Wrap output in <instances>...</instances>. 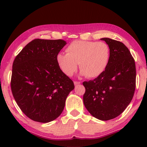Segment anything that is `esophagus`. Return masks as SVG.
I'll return each mask as SVG.
<instances>
[{
	"mask_svg": "<svg viewBox=\"0 0 147 147\" xmlns=\"http://www.w3.org/2000/svg\"><path fill=\"white\" fill-rule=\"evenodd\" d=\"M80 83H81L80 82H77V81H74V85H75V86L78 85V84H80Z\"/></svg>",
	"mask_w": 147,
	"mask_h": 147,
	"instance_id": "obj_1",
	"label": "esophagus"
}]
</instances>
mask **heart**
<instances>
[{"label":"heart","instance_id":"heart-1","mask_svg":"<svg viewBox=\"0 0 147 147\" xmlns=\"http://www.w3.org/2000/svg\"><path fill=\"white\" fill-rule=\"evenodd\" d=\"M66 54L59 53L56 60L61 71L71 76L77 63L83 75L96 78L105 71L110 58V49L104 41H74L65 49Z\"/></svg>","mask_w":147,"mask_h":147}]
</instances>
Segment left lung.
Instances as JSON below:
<instances>
[{"label":"left lung","mask_w":147,"mask_h":147,"mask_svg":"<svg viewBox=\"0 0 147 147\" xmlns=\"http://www.w3.org/2000/svg\"><path fill=\"white\" fill-rule=\"evenodd\" d=\"M110 49L108 66L97 78L84 82V106L94 117L108 121L123 112L136 89L135 60L130 51L119 41L102 38Z\"/></svg>","instance_id":"8db88e82"}]
</instances>
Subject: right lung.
<instances>
[{
  "label": "right lung",
  "mask_w": 147,
  "mask_h": 147,
  "mask_svg": "<svg viewBox=\"0 0 147 147\" xmlns=\"http://www.w3.org/2000/svg\"><path fill=\"white\" fill-rule=\"evenodd\" d=\"M65 45L62 39H35L14 59L12 94L21 111L34 121L45 123L58 118L74 88L73 80L61 71L56 60Z\"/></svg>",
  "instance_id": "1"
}]
</instances>
